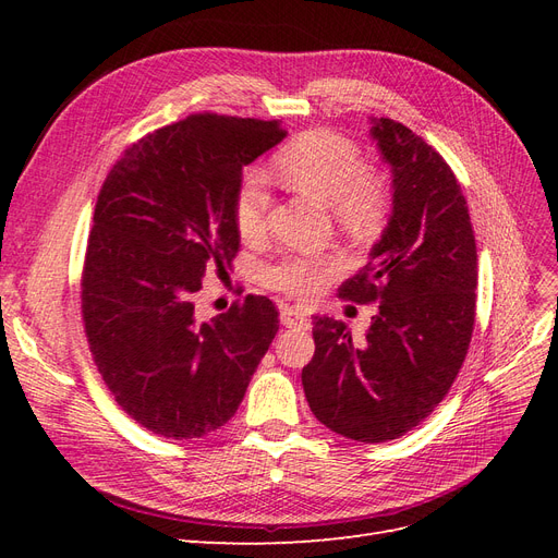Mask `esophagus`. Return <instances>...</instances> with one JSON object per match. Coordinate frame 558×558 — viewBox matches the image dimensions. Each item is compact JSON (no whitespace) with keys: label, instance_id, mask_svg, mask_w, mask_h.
<instances>
[{"label":"esophagus","instance_id":"34e87169","mask_svg":"<svg viewBox=\"0 0 558 558\" xmlns=\"http://www.w3.org/2000/svg\"><path fill=\"white\" fill-rule=\"evenodd\" d=\"M281 324L286 328H307V316L298 307H283L281 310Z\"/></svg>","mask_w":558,"mask_h":558}]
</instances>
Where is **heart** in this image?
Here are the masks:
<instances>
[{
    "instance_id": "b5f03b06",
    "label": "heart",
    "mask_w": 558,
    "mask_h": 558,
    "mask_svg": "<svg viewBox=\"0 0 558 558\" xmlns=\"http://www.w3.org/2000/svg\"><path fill=\"white\" fill-rule=\"evenodd\" d=\"M275 172L283 185L318 205L330 207L347 230L369 232L384 214V185L367 174L361 150L328 130H314L286 144L275 156ZM269 209L267 183L246 172L234 193V223L244 240L265 232ZM337 260L324 256H286L267 267L265 279L291 295H312L335 272Z\"/></svg>"
}]
</instances>
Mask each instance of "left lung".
Segmentation results:
<instances>
[{
	"label": "left lung",
	"instance_id": "1",
	"mask_svg": "<svg viewBox=\"0 0 558 558\" xmlns=\"http://www.w3.org/2000/svg\"><path fill=\"white\" fill-rule=\"evenodd\" d=\"M369 137L393 174V207L369 263L340 286L353 302H379L365 340L314 316V359L302 367L310 410L359 442L396 440L442 402L475 326L477 246L465 197L433 146L391 118H369Z\"/></svg>",
	"mask_w": 558,
	"mask_h": 558
}]
</instances>
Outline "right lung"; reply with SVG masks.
I'll list each match as a JSON object with an SVG mask.
<instances>
[{
  "instance_id": "right-lung-1",
  "label": "right lung",
  "mask_w": 558,
  "mask_h": 558,
  "mask_svg": "<svg viewBox=\"0 0 558 558\" xmlns=\"http://www.w3.org/2000/svg\"><path fill=\"white\" fill-rule=\"evenodd\" d=\"M283 137L277 121L195 113L132 144L97 195L83 324L116 402L160 437L228 424L279 330L265 295L199 320L195 293L240 248L242 170Z\"/></svg>"
}]
</instances>
